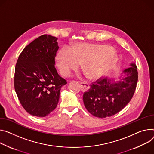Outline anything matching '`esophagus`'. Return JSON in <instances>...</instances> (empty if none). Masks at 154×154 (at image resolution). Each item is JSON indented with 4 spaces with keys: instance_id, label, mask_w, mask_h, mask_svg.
<instances>
[{
    "instance_id": "esophagus-1",
    "label": "esophagus",
    "mask_w": 154,
    "mask_h": 154,
    "mask_svg": "<svg viewBox=\"0 0 154 154\" xmlns=\"http://www.w3.org/2000/svg\"><path fill=\"white\" fill-rule=\"evenodd\" d=\"M80 87H81V90L82 91H86L89 89V85L87 83H83V82H80Z\"/></svg>"
}]
</instances>
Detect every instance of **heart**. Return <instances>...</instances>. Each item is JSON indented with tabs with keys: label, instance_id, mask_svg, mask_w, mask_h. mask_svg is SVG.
Segmentation results:
<instances>
[{
	"label": "heart",
	"instance_id": "heart-1",
	"mask_svg": "<svg viewBox=\"0 0 154 154\" xmlns=\"http://www.w3.org/2000/svg\"><path fill=\"white\" fill-rule=\"evenodd\" d=\"M112 50L109 46L86 43L79 44L71 49L63 47L57 54L58 67L61 73L67 76L82 64V69L89 79H97L116 61Z\"/></svg>",
	"mask_w": 154,
	"mask_h": 154
}]
</instances>
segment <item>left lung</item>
Masks as SVG:
<instances>
[{
  "label": "left lung",
  "mask_w": 154,
  "mask_h": 154,
  "mask_svg": "<svg viewBox=\"0 0 154 154\" xmlns=\"http://www.w3.org/2000/svg\"><path fill=\"white\" fill-rule=\"evenodd\" d=\"M125 69L120 80L97 79L90 85L83 95L85 107L93 116L99 118L112 116L119 112L132 99L134 93L138 73L136 65Z\"/></svg>",
  "instance_id": "8db88e82"
}]
</instances>
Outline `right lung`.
<instances>
[{"label": "right lung", "instance_id": "obj_1", "mask_svg": "<svg viewBox=\"0 0 154 154\" xmlns=\"http://www.w3.org/2000/svg\"><path fill=\"white\" fill-rule=\"evenodd\" d=\"M57 40L50 35L40 36L23 49L16 64L15 90L23 107L33 116L45 117L53 111L67 83L54 67Z\"/></svg>", "mask_w": 154, "mask_h": 154}]
</instances>
